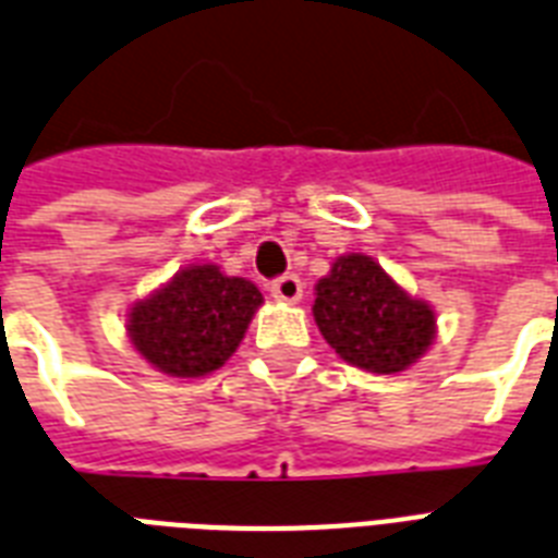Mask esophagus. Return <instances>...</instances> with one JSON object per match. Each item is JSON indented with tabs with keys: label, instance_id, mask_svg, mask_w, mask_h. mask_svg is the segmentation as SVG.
<instances>
[{
	"label": "esophagus",
	"instance_id": "1",
	"mask_svg": "<svg viewBox=\"0 0 558 558\" xmlns=\"http://www.w3.org/2000/svg\"><path fill=\"white\" fill-rule=\"evenodd\" d=\"M269 292H271V298H275V301L298 303V301H301V294H303V283H301V278H298V275H283V278L271 280Z\"/></svg>",
	"mask_w": 558,
	"mask_h": 558
}]
</instances>
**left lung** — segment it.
I'll use <instances>...</instances> for the list:
<instances>
[{"instance_id":"1","label":"left lung","mask_w":558,"mask_h":558,"mask_svg":"<svg viewBox=\"0 0 558 558\" xmlns=\"http://www.w3.org/2000/svg\"><path fill=\"white\" fill-rule=\"evenodd\" d=\"M312 315L326 343L366 373H404L436 341L433 306L361 252L341 255L318 280Z\"/></svg>"}]
</instances>
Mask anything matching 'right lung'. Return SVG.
Segmentation results:
<instances>
[{
    "mask_svg": "<svg viewBox=\"0 0 558 558\" xmlns=\"http://www.w3.org/2000/svg\"><path fill=\"white\" fill-rule=\"evenodd\" d=\"M260 289L229 278L215 264L185 266L129 312V338L148 364L171 378H201L234 355L257 306Z\"/></svg>",
    "mask_w": 558,
    "mask_h": 558,
    "instance_id": "1",
    "label": "right lung"
}]
</instances>
